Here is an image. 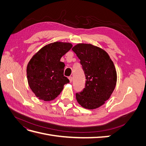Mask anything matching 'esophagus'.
Returning <instances> with one entry per match:
<instances>
[{
  "label": "esophagus",
  "instance_id": "esophagus-1",
  "mask_svg": "<svg viewBox=\"0 0 146 146\" xmlns=\"http://www.w3.org/2000/svg\"><path fill=\"white\" fill-rule=\"evenodd\" d=\"M69 82L71 83L72 82V80H73V78H72V77H69Z\"/></svg>",
  "mask_w": 146,
  "mask_h": 146
}]
</instances>
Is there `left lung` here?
I'll list each match as a JSON object with an SVG mask.
<instances>
[{
	"mask_svg": "<svg viewBox=\"0 0 146 146\" xmlns=\"http://www.w3.org/2000/svg\"><path fill=\"white\" fill-rule=\"evenodd\" d=\"M72 50L80 60L86 76L85 88L76 94L82 107L96 109L111 97L117 82L115 66L108 53L91 44L78 43Z\"/></svg>",
	"mask_w": 146,
	"mask_h": 146,
	"instance_id": "left-lung-1",
	"label": "left lung"
}]
</instances>
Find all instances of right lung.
Masks as SVG:
<instances>
[{"label":"right lung","instance_id":"obj_1","mask_svg":"<svg viewBox=\"0 0 146 146\" xmlns=\"http://www.w3.org/2000/svg\"><path fill=\"white\" fill-rule=\"evenodd\" d=\"M70 42L56 41L42 47L30 59L27 67L29 85L36 97L54 100L69 82L64 76L65 64L60 59L72 48Z\"/></svg>","mask_w":146,"mask_h":146}]
</instances>
